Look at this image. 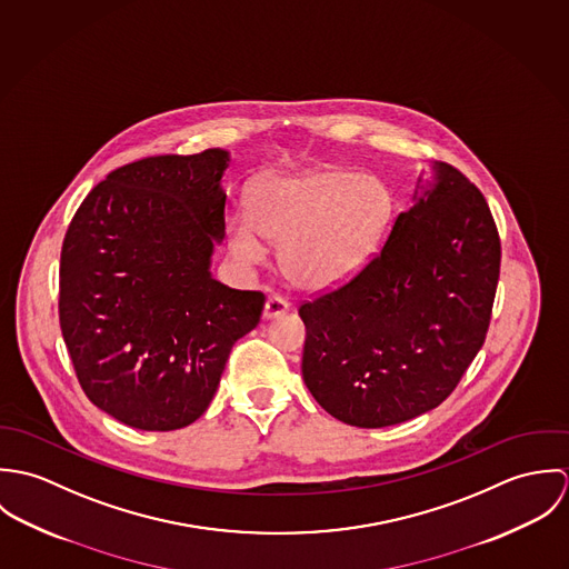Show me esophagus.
<instances>
[{"instance_id":"esophagus-1","label":"esophagus","mask_w":569,"mask_h":569,"mask_svg":"<svg viewBox=\"0 0 569 569\" xmlns=\"http://www.w3.org/2000/svg\"><path fill=\"white\" fill-rule=\"evenodd\" d=\"M289 311V302L278 298V296H271L267 302H264V311H262V318L264 320H273V318H280Z\"/></svg>"}]
</instances>
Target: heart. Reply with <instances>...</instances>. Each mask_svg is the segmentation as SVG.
I'll use <instances>...</instances> for the list:
<instances>
[{"label": "heart", "instance_id": "heart-1", "mask_svg": "<svg viewBox=\"0 0 569 569\" xmlns=\"http://www.w3.org/2000/svg\"><path fill=\"white\" fill-rule=\"evenodd\" d=\"M395 194L377 174L318 166L262 177L249 217L230 221V249L258 264L267 244H280L287 280L307 291H330L355 280L377 253L392 221Z\"/></svg>", "mask_w": 569, "mask_h": 569}]
</instances>
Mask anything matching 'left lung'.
Instances as JSON below:
<instances>
[{
	"instance_id": "obj_1",
	"label": "left lung",
	"mask_w": 569,
	"mask_h": 569,
	"mask_svg": "<svg viewBox=\"0 0 569 569\" xmlns=\"http://www.w3.org/2000/svg\"><path fill=\"white\" fill-rule=\"evenodd\" d=\"M501 244L482 192L429 163L366 269L300 307L302 377L337 420L379 429L440 406L487 339Z\"/></svg>"
}]
</instances>
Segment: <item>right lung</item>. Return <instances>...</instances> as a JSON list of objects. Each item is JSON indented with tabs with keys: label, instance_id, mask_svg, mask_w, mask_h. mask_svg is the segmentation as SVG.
Wrapping results in <instances>:
<instances>
[{
	"label": "right lung",
	"instance_id": "obj_1",
	"mask_svg": "<svg viewBox=\"0 0 569 569\" xmlns=\"http://www.w3.org/2000/svg\"><path fill=\"white\" fill-rule=\"evenodd\" d=\"M230 153L160 156L107 174L61 249L59 318L87 399L111 418L172 431L214 397L264 296L212 278L226 239Z\"/></svg>",
	"mask_w": 569,
	"mask_h": 569
}]
</instances>
